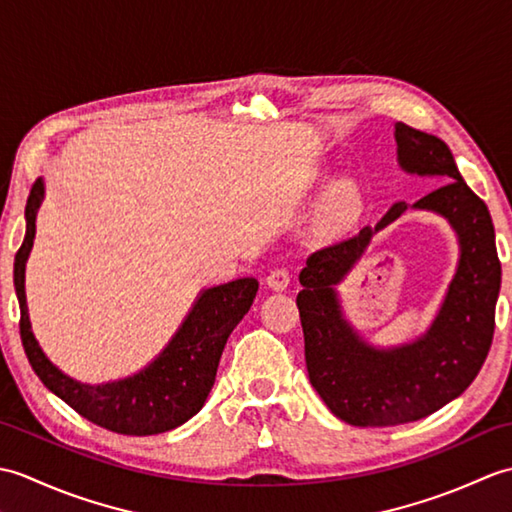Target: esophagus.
Wrapping results in <instances>:
<instances>
[{"label":"esophagus","mask_w":512,"mask_h":512,"mask_svg":"<svg viewBox=\"0 0 512 512\" xmlns=\"http://www.w3.org/2000/svg\"><path fill=\"white\" fill-rule=\"evenodd\" d=\"M266 284L273 290H284L290 284V270L286 266H279L275 270H270L266 277Z\"/></svg>","instance_id":"esophagus-1"}]
</instances>
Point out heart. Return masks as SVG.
<instances>
[{"label":"heart","instance_id":"1","mask_svg":"<svg viewBox=\"0 0 512 512\" xmlns=\"http://www.w3.org/2000/svg\"><path fill=\"white\" fill-rule=\"evenodd\" d=\"M361 211V198H358V191L350 184H341L336 187L328 204L323 209V226L328 231H341V228L350 226L354 222V217Z\"/></svg>","mask_w":512,"mask_h":512}]
</instances>
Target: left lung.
Listing matches in <instances>:
<instances>
[{"mask_svg": "<svg viewBox=\"0 0 512 512\" xmlns=\"http://www.w3.org/2000/svg\"><path fill=\"white\" fill-rule=\"evenodd\" d=\"M396 143L402 169L447 180L413 206L447 217L458 231L462 255L431 330L396 350H374L358 339L341 317L334 286L363 255L372 235L405 213L407 204L396 202L374 228L365 226L306 259L297 308L308 376L334 416L354 427H396L458 398L480 374L495 332L502 264L488 206L462 180L451 149L440 138L398 123Z\"/></svg>", "mask_w": 512, "mask_h": 512, "instance_id": "8db88e82", "label": "left lung"}]
</instances>
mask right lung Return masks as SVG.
Listing matches in <instances>:
<instances>
[{
	"instance_id": "1",
	"label": "right lung",
	"mask_w": 512,
	"mask_h": 512,
	"mask_svg": "<svg viewBox=\"0 0 512 512\" xmlns=\"http://www.w3.org/2000/svg\"><path fill=\"white\" fill-rule=\"evenodd\" d=\"M43 198V184H32L26 202V237L15 255V290L19 299V334L28 361L52 394L99 427L121 436H156L180 427L195 416L215 383L217 365L235 325L253 306L257 279L246 277L215 286L189 312L178 334L143 372L110 385H83L61 374L30 332L24 270L35 239V217Z\"/></svg>"
}]
</instances>
